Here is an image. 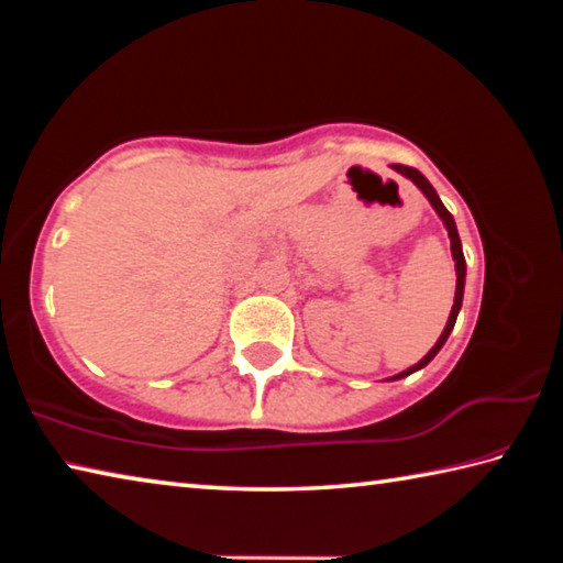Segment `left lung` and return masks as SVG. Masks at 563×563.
Masks as SVG:
<instances>
[{
	"instance_id": "obj_1",
	"label": "left lung",
	"mask_w": 563,
	"mask_h": 563,
	"mask_svg": "<svg viewBox=\"0 0 563 563\" xmlns=\"http://www.w3.org/2000/svg\"><path fill=\"white\" fill-rule=\"evenodd\" d=\"M395 170H399V174L402 176H407L409 180H412V184L422 190V194L427 196V201L432 203V208L437 211V216L442 218V223H444V228H446V233H450V241H452V258H454V268H456V290H454V305H452V312H450V320H446V325H444V330H442V335H440V340L434 342V347L427 352V355L417 362V365H412V367H407L405 373H399V375H395V377H389V379H399V377H407V375H412V373H417V369H422L424 365H430V362L434 360V355L437 352L442 350V345L446 342V338H450V332L454 330V322H456V316H460V310H462V298H464V275H466V263H464V253H462V241H460V233H456V225H454V218H452V213L446 211L444 208V203L440 201V196H437V190L432 188V184L430 180H427L422 174H419L417 168H409V166H402V164H395L393 166Z\"/></svg>"
}]
</instances>
